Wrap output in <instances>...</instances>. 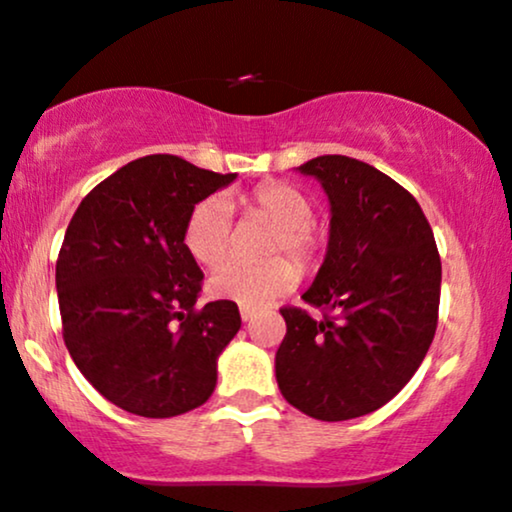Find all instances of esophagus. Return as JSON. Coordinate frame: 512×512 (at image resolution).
<instances>
[{"mask_svg":"<svg viewBox=\"0 0 512 512\" xmlns=\"http://www.w3.org/2000/svg\"><path fill=\"white\" fill-rule=\"evenodd\" d=\"M240 317H243V322H250L252 317H257V310L255 307H240Z\"/></svg>","mask_w":512,"mask_h":512,"instance_id":"obj_1","label":"esophagus"}]
</instances>
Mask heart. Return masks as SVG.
<instances>
[{"instance_id": "b5f03b06", "label": "heart", "mask_w": 512, "mask_h": 512, "mask_svg": "<svg viewBox=\"0 0 512 512\" xmlns=\"http://www.w3.org/2000/svg\"><path fill=\"white\" fill-rule=\"evenodd\" d=\"M245 207L276 224L269 238V255H291L300 267H312L324 250V231L312 219L315 205L303 190L281 181L260 183L245 195ZM183 243L190 255L205 267L224 262L233 245V207L226 197L212 195L190 209ZM288 257L252 264L231 260L221 264L209 279L214 298L233 300L243 307H260L288 293L298 283V267Z\"/></svg>"}]
</instances>
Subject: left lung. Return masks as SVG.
Masks as SVG:
<instances>
[{"instance_id":"8db88e82","label":"left lung","mask_w":512,"mask_h":512,"mask_svg":"<svg viewBox=\"0 0 512 512\" xmlns=\"http://www.w3.org/2000/svg\"><path fill=\"white\" fill-rule=\"evenodd\" d=\"M298 169L329 195L331 233L303 293L322 319L281 307L276 381L305 415L353 420L389 403L422 365L439 324L441 257L422 207L391 176L343 155Z\"/></svg>"}]
</instances>
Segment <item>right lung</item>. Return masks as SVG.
<instances>
[{
	"mask_svg": "<svg viewBox=\"0 0 512 512\" xmlns=\"http://www.w3.org/2000/svg\"><path fill=\"white\" fill-rule=\"evenodd\" d=\"M233 178L147 155L97 183L73 214L57 260L61 334L83 377L121 410L183 415L217 386L240 312L233 300L197 310L202 272L183 229Z\"/></svg>",
	"mask_w": 512,
	"mask_h": 512,
	"instance_id": "right-lung-1",
	"label": "right lung"
}]
</instances>
